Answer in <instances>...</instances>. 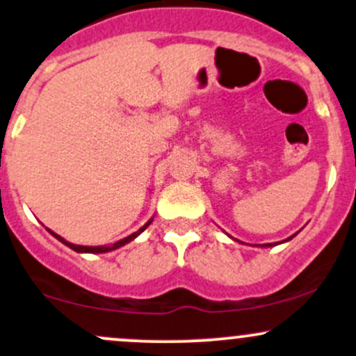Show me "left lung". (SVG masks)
<instances>
[{
    "label": "left lung",
    "instance_id": "1",
    "mask_svg": "<svg viewBox=\"0 0 356 356\" xmlns=\"http://www.w3.org/2000/svg\"><path fill=\"white\" fill-rule=\"evenodd\" d=\"M296 235H298V233H296ZM296 235H292V236H296ZM292 236H289L287 240H284V241H289V240H292ZM280 243H282V241H280ZM275 245H279V243H275ZM261 247H273L272 243H265V245H261Z\"/></svg>",
    "mask_w": 356,
    "mask_h": 356
}]
</instances>
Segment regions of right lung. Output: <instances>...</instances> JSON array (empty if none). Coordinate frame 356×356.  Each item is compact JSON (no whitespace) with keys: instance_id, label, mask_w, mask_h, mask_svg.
<instances>
[{"instance_id":"right-lung-1","label":"right lung","mask_w":356,"mask_h":356,"mask_svg":"<svg viewBox=\"0 0 356 356\" xmlns=\"http://www.w3.org/2000/svg\"><path fill=\"white\" fill-rule=\"evenodd\" d=\"M154 221V218H152V220H148L145 225L142 226V228L138 229V232H135V233H131L130 236H127V238H123V240H118L116 241V243H113V245H101V247H83V245H74V243H70V241H67V240H64V238H62L60 235H57V233H54L52 229H49V233L52 236H56L58 241H62V243L65 245V247H69V248H72L74 252H77V253H106V252H111V250H116V248H120V247H123V245H127V243H130L131 240H135L136 236L140 235V233L142 232H145V229L148 228V225H150V222Z\"/></svg>"}]
</instances>
